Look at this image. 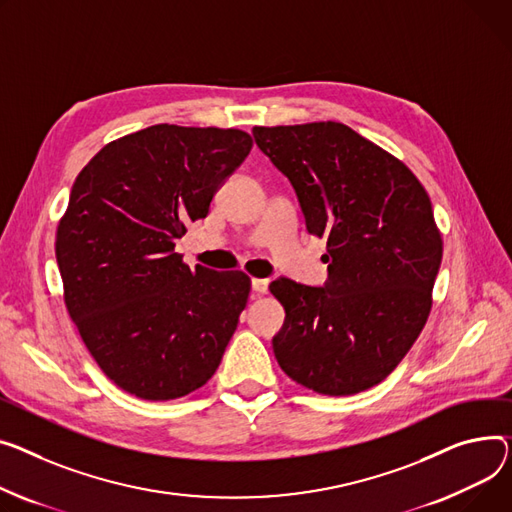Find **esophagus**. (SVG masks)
<instances>
[{
  "instance_id": "esophagus-1",
  "label": "esophagus",
  "mask_w": 512,
  "mask_h": 512,
  "mask_svg": "<svg viewBox=\"0 0 512 512\" xmlns=\"http://www.w3.org/2000/svg\"><path fill=\"white\" fill-rule=\"evenodd\" d=\"M251 288H253L255 294H267V290H269V280L253 278V280H251Z\"/></svg>"
}]
</instances>
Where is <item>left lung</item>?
Listing matches in <instances>:
<instances>
[{
	"instance_id": "left-lung-1",
	"label": "left lung",
	"mask_w": 512,
	"mask_h": 512,
	"mask_svg": "<svg viewBox=\"0 0 512 512\" xmlns=\"http://www.w3.org/2000/svg\"><path fill=\"white\" fill-rule=\"evenodd\" d=\"M253 138L292 183L306 230L327 238L323 288L269 284L286 311L271 342L280 368L321 395L379 385L432 309L442 238L426 189L344 123L253 127Z\"/></svg>"
}]
</instances>
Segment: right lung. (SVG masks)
Segmentation results:
<instances>
[{
  "mask_svg": "<svg viewBox=\"0 0 512 512\" xmlns=\"http://www.w3.org/2000/svg\"><path fill=\"white\" fill-rule=\"evenodd\" d=\"M251 148L241 129L160 123L107 144L76 177L55 238L63 300L119 389L168 401L214 377L251 278L191 269L175 241Z\"/></svg>",
  "mask_w": 512,
  "mask_h": 512,
  "instance_id": "add662e5",
  "label": "right lung"
}]
</instances>
